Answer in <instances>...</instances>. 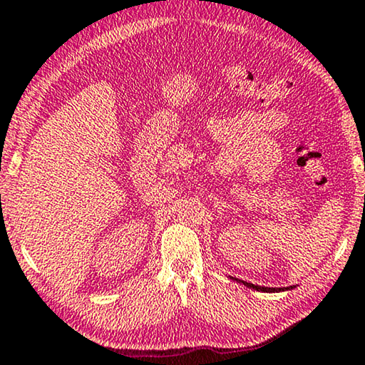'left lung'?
<instances>
[{
	"label": "left lung",
	"instance_id": "1",
	"mask_svg": "<svg viewBox=\"0 0 365 365\" xmlns=\"http://www.w3.org/2000/svg\"><path fill=\"white\" fill-rule=\"evenodd\" d=\"M232 279H233V277H232ZM233 280H237V282L246 285V287L255 289V290H257V292H284V290H290V289H294L292 285H290V287H261V285H255V284L245 282V280H240V279H233Z\"/></svg>",
	"mask_w": 365,
	"mask_h": 365
}]
</instances>
